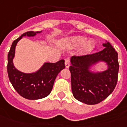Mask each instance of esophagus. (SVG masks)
<instances>
[{"instance_id": "esophagus-1", "label": "esophagus", "mask_w": 127, "mask_h": 127, "mask_svg": "<svg viewBox=\"0 0 127 127\" xmlns=\"http://www.w3.org/2000/svg\"><path fill=\"white\" fill-rule=\"evenodd\" d=\"M65 67H69L70 65V62L69 59H66L65 60Z\"/></svg>"}]
</instances>
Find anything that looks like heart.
I'll use <instances>...</instances> for the list:
<instances>
[{"label": "heart", "mask_w": 127, "mask_h": 127, "mask_svg": "<svg viewBox=\"0 0 127 127\" xmlns=\"http://www.w3.org/2000/svg\"><path fill=\"white\" fill-rule=\"evenodd\" d=\"M69 44L73 47H79L82 46V49L85 52H90L94 49L95 43L93 40H87L84 37L75 36L69 40Z\"/></svg>", "instance_id": "obj_1"}]
</instances>
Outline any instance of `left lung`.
<instances>
[{
    "mask_svg": "<svg viewBox=\"0 0 127 127\" xmlns=\"http://www.w3.org/2000/svg\"><path fill=\"white\" fill-rule=\"evenodd\" d=\"M99 52L72 56L70 58L71 84L73 95L88 105L97 104L108 97L114 89L119 70L118 53L109 42ZM103 62L107 68L103 71L92 69Z\"/></svg>",
    "mask_w": 127,
    "mask_h": 127,
    "instance_id": "1",
    "label": "left lung"
}]
</instances>
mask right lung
<instances>
[{
    "mask_svg": "<svg viewBox=\"0 0 127 127\" xmlns=\"http://www.w3.org/2000/svg\"><path fill=\"white\" fill-rule=\"evenodd\" d=\"M41 32L30 31L23 34L13 42L8 53L7 72L10 82L22 97L32 100L40 99L49 95L57 76L65 68L64 60L55 64L44 63L39 70L32 73L22 72L14 66L13 59L17 42L23 36L33 37Z\"/></svg>",
    "mask_w": 127,
    "mask_h": 127,
    "instance_id": "1",
    "label": "right lung"
}]
</instances>
